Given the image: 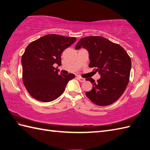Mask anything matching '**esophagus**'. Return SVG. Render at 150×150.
I'll use <instances>...</instances> for the list:
<instances>
[{
  "instance_id": "esophagus-1",
  "label": "esophagus",
  "mask_w": 150,
  "mask_h": 150,
  "mask_svg": "<svg viewBox=\"0 0 150 150\" xmlns=\"http://www.w3.org/2000/svg\"><path fill=\"white\" fill-rule=\"evenodd\" d=\"M77 79L79 80V81L80 82H84V81H85V79L83 78L80 77V76H78Z\"/></svg>"
}]
</instances>
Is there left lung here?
Instances as JSON below:
<instances>
[{
	"mask_svg": "<svg viewBox=\"0 0 150 150\" xmlns=\"http://www.w3.org/2000/svg\"><path fill=\"white\" fill-rule=\"evenodd\" d=\"M83 47L89 52V67L98 72L100 78L97 82L86 79L93 84L86 97L100 106L110 105L117 100L129 84L131 59L126 51L118 44L101 36H88L81 38L76 50Z\"/></svg>",
	"mask_w": 150,
	"mask_h": 150,
	"instance_id": "left-lung-1",
	"label": "left lung"
}]
</instances>
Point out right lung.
Listing matches in <instances>:
<instances>
[{
    "mask_svg": "<svg viewBox=\"0 0 150 150\" xmlns=\"http://www.w3.org/2000/svg\"><path fill=\"white\" fill-rule=\"evenodd\" d=\"M76 41L74 37L57 34L44 35L27 46L22 57V79L28 93L35 99L47 103L62 94L75 75L58 73L53 66L61 65L64 50Z\"/></svg>",
    "mask_w": 150,
    "mask_h": 150,
    "instance_id": "right-lung-1",
    "label": "right lung"
}]
</instances>
